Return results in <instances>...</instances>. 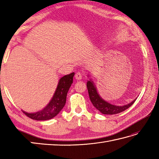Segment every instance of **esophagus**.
<instances>
[{
	"instance_id": "1",
	"label": "esophagus",
	"mask_w": 159,
	"mask_h": 159,
	"mask_svg": "<svg viewBox=\"0 0 159 159\" xmlns=\"http://www.w3.org/2000/svg\"><path fill=\"white\" fill-rule=\"evenodd\" d=\"M75 76V79H76V80H81V79H82L83 75H82L81 73L77 72V73H76L75 76Z\"/></svg>"
}]
</instances>
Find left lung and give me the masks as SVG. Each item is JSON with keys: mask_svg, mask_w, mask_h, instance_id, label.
Listing matches in <instances>:
<instances>
[{"mask_svg": "<svg viewBox=\"0 0 159 159\" xmlns=\"http://www.w3.org/2000/svg\"><path fill=\"white\" fill-rule=\"evenodd\" d=\"M87 90H88L91 102L93 104V105L96 107V109L100 111L102 114L113 115L120 113L133 105L134 101L136 100V99L134 100L132 102L123 106L113 105V104L107 102L105 100L101 98L98 93L97 90L92 81L88 80V82L87 83Z\"/></svg>", "mask_w": 159, "mask_h": 159, "instance_id": "left-lung-1", "label": "left lung"}]
</instances>
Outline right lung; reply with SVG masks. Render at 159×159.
<instances>
[{"label": "right lung", "instance_id": "obj_1", "mask_svg": "<svg viewBox=\"0 0 159 159\" xmlns=\"http://www.w3.org/2000/svg\"><path fill=\"white\" fill-rule=\"evenodd\" d=\"M74 76V72H72L61 78L52 100L43 110L35 113L22 112L29 118L35 120H47L55 117L65 106L67 93L72 84Z\"/></svg>", "mask_w": 159, "mask_h": 159}]
</instances>
